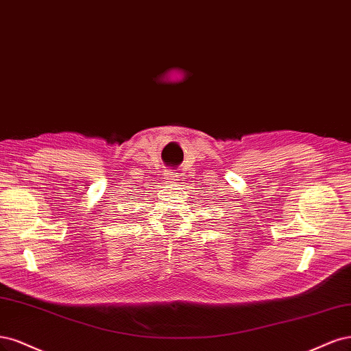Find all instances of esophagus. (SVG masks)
Segmentation results:
<instances>
[{
  "instance_id": "1",
  "label": "esophagus",
  "mask_w": 351,
  "mask_h": 351,
  "mask_svg": "<svg viewBox=\"0 0 351 351\" xmlns=\"http://www.w3.org/2000/svg\"><path fill=\"white\" fill-rule=\"evenodd\" d=\"M166 178H167V179H173L175 176H173V173L171 172V173H167V175H166Z\"/></svg>"
}]
</instances>
